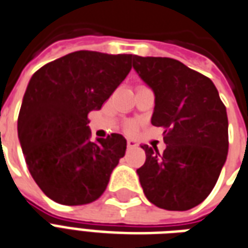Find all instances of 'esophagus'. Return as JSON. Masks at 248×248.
I'll list each match as a JSON object with an SVG mask.
<instances>
[{
    "label": "esophagus",
    "instance_id": "1",
    "mask_svg": "<svg viewBox=\"0 0 248 248\" xmlns=\"http://www.w3.org/2000/svg\"><path fill=\"white\" fill-rule=\"evenodd\" d=\"M126 146H128V149H132V148H136V146H137L136 140H132V139H128V140H126Z\"/></svg>",
    "mask_w": 248,
    "mask_h": 248
}]
</instances>
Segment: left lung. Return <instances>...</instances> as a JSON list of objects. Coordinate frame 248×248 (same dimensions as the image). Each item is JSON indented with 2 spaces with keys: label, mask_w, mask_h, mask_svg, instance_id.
I'll use <instances>...</instances> for the list:
<instances>
[{
  "label": "left lung",
  "mask_w": 248,
  "mask_h": 248,
  "mask_svg": "<svg viewBox=\"0 0 248 248\" xmlns=\"http://www.w3.org/2000/svg\"><path fill=\"white\" fill-rule=\"evenodd\" d=\"M133 68L155 92L152 124L165 128L162 153L141 145L144 194L157 207L189 210L210 194L227 158L226 107L209 78L176 59L135 55Z\"/></svg>",
  "instance_id": "1"
}]
</instances>
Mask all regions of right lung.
<instances>
[{"label":"right lung","instance_id":"right-lung-1","mask_svg":"<svg viewBox=\"0 0 248 248\" xmlns=\"http://www.w3.org/2000/svg\"><path fill=\"white\" fill-rule=\"evenodd\" d=\"M132 54L75 51L41 67L30 79L18 116L29 171L52 201H96L125 155L119 133L91 141L88 113L100 109L132 68Z\"/></svg>","mask_w":248,"mask_h":248}]
</instances>
